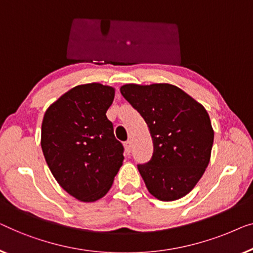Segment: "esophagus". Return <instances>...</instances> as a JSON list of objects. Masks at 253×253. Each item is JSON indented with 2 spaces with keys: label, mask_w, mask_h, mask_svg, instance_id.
<instances>
[{
  "label": "esophagus",
  "mask_w": 253,
  "mask_h": 253,
  "mask_svg": "<svg viewBox=\"0 0 253 253\" xmlns=\"http://www.w3.org/2000/svg\"><path fill=\"white\" fill-rule=\"evenodd\" d=\"M124 148H125L126 155H129L130 151H131V142L130 141L125 142V143H124Z\"/></svg>",
  "instance_id": "obj_1"
}]
</instances>
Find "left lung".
<instances>
[{
	"instance_id": "obj_1",
	"label": "left lung",
	"mask_w": 253,
	"mask_h": 253,
	"mask_svg": "<svg viewBox=\"0 0 253 253\" xmlns=\"http://www.w3.org/2000/svg\"><path fill=\"white\" fill-rule=\"evenodd\" d=\"M120 92L143 117L154 152L137 169L149 193L159 201L189 194L211 158L214 131L201 103L169 84H128Z\"/></svg>"
}]
</instances>
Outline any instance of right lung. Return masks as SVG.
<instances>
[{"label":"right lung","instance_id":"add662e5","mask_svg":"<svg viewBox=\"0 0 253 253\" xmlns=\"http://www.w3.org/2000/svg\"><path fill=\"white\" fill-rule=\"evenodd\" d=\"M115 88L80 84L60 96L42 120L41 148L59 186L81 202L105 196L123 165L124 147L106 111Z\"/></svg>","mask_w":253,"mask_h":253}]
</instances>
